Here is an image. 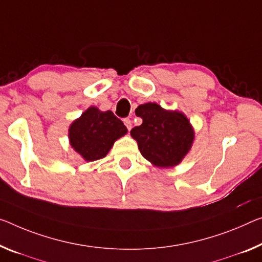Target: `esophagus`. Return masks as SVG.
Wrapping results in <instances>:
<instances>
[{"mask_svg":"<svg viewBox=\"0 0 262 262\" xmlns=\"http://www.w3.org/2000/svg\"><path fill=\"white\" fill-rule=\"evenodd\" d=\"M124 124H125V126H126V128L128 131L131 130V127H132V122H131V119L130 118H124Z\"/></svg>","mask_w":262,"mask_h":262,"instance_id":"esophagus-1","label":"esophagus"}]
</instances>
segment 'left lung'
Wrapping results in <instances>:
<instances>
[{"label":"left lung","mask_w":262,"mask_h":262,"mask_svg":"<svg viewBox=\"0 0 262 262\" xmlns=\"http://www.w3.org/2000/svg\"><path fill=\"white\" fill-rule=\"evenodd\" d=\"M136 115L143 123L132 128L131 136L144 158L159 167L182 162L194 138L188 119L178 111H165L156 103L142 104Z\"/></svg>","instance_id":"8db88e82"}]
</instances>
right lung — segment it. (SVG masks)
<instances>
[{
	"instance_id": "1",
	"label": "right lung",
	"mask_w": 262,
	"mask_h": 262,
	"mask_svg": "<svg viewBox=\"0 0 262 262\" xmlns=\"http://www.w3.org/2000/svg\"><path fill=\"white\" fill-rule=\"evenodd\" d=\"M127 132L126 126L112 111H99L91 106L71 124V146L88 162L104 158L115 140Z\"/></svg>"
}]
</instances>
